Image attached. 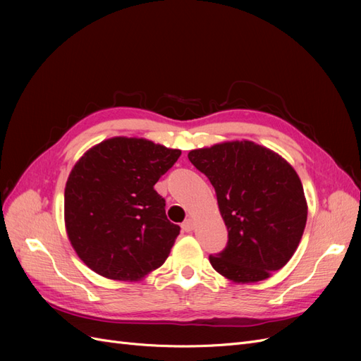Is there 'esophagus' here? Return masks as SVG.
I'll return each mask as SVG.
<instances>
[{
  "label": "esophagus",
  "instance_id": "34e87169",
  "mask_svg": "<svg viewBox=\"0 0 361 361\" xmlns=\"http://www.w3.org/2000/svg\"><path fill=\"white\" fill-rule=\"evenodd\" d=\"M192 228H194V220H192V218H188V220H185L182 223V231L183 232H191Z\"/></svg>",
  "mask_w": 361,
  "mask_h": 361
}]
</instances>
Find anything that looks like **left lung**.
I'll return each instance as SVG.
<instances>
[{"label": "left lung", "mask_w": 361, "mask_h": 361, "mask_svg": "<svg viewBox=\"0 0 361 361\" xmlns=\"http://www.w3.org/2000/svg\"><path fill=\"white\" fill-rule=\"evenodd\" d=\"M211 180L228 232L226 248L209 256L235 283H256L285 267L307 221L302 183L290 164L253 141H226L188 154Z\"/></svg>", "instance_id": "obj_1"}]
</instances>
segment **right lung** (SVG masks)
<instances>
[{
    "instance_id": "obj_1",
    "label": "right lung",
    "mask_w": 361,
    "mask_h": 361,
    "mask_svg": "<svg viewBox=\"0 0 361 361\" xmlns=\"http://www.w3.org/2000/svg\"><path fill=\"white\" fill-rule=\"evenodd\" d=\"M180 157L145 138L113 137L75 164L64 188V223L76 255L96 274L135 281L159 268L180 232L155 183Z\"/></svg>"
}]
</instances>
